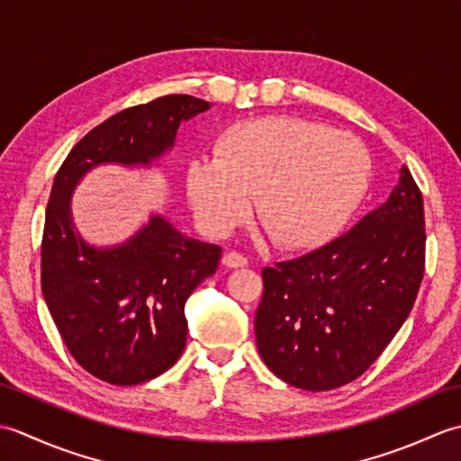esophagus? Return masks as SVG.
Here are the masks:
<instances>
[{"mask_svg": "<svg viewBox=\"0 0 461 461\" xmlns=\"http://www.w3.org/2000/svg\"><path fill=\"white\" fill-rule=\"evenodd\" d=\"M222 262H224V267H227V268H244L249 265V258L240 255V252L232 250V252H227V255H224Z\"/></svg>", "mask_w": 461, "mask_h": 461, "instance_id": "esophagus-1", "label": "esophagus"}]
</instances>
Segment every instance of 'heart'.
<instances>
[{
	"mask_svg": "<svg viewBox=\"0 0 461 461\" xmlns=\"http://www.w3.org/2000/svg\"><path fill=\"white\" fill-rule=\"evenodd\" d=\"M214 158L186 165V194L214 237L250 212L285 250H310L334 239L368 191L372 161L360 139L300 117L232 123L214 139Z\"/></svg>",
	"mask_w": 461,
	"mask_h": 461,
	"instance_id": "heart-1",
	"label": "heart"
}]
</instances>
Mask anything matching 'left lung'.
<instances>
[{
    "mask_svg": "<svg viewBox=\"0 0 461 461\" xmlns=\"http://www.w3.org/2000/svg\"><path fill=\"white\" fill-rule=\"evenodd\" d=\"M424 201L408 171L390 199L342 237L262 270L260 358L308 392L358 378L406 322L424 278Z\"/></svg>",
    "mask_w": 461,
    "mask_h": 461,
    "instance_id": "8db88e82",
    "label": "left lung"
}]
</instances>
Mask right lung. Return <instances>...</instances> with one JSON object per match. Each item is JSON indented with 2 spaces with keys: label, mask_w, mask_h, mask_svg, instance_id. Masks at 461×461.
<instances>
[{
  "label": "right lung",
  "mask_w": 461,
  "mask_h": 461,
  "mask_svg": "<svg viewBox=\"0 0 461 461\" xmlns=\"http://www.w3.org/2000/svg\"><path fill=\"white\" fill-rule=\"evenodd\" d=\"M211 109L191 95L129 107L91 129L59 167L45 211L41 293L81 368L115 386L157 378L185 350V303L214 275L221 247L185 237L153 214L123 244L97 249L71 219V194L99 165H151L173 149L181 121Z\"/></svg>",
  "instance_id": "1"
}]
</instances>
